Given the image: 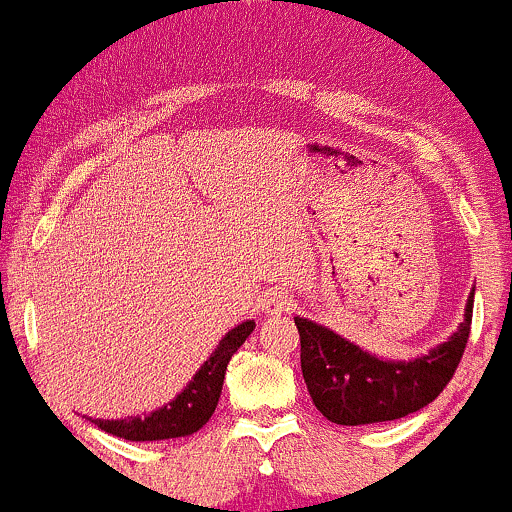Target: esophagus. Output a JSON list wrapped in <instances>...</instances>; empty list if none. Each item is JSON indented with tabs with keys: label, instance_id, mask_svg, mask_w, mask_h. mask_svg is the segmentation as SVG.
Wrapping results in <instances>:
<instances>
[{
	"label": "esophagus",
	"instance_id": "1",
	"mask_svg": "<svg viewBox=\"0 0 512 512\" xmlns=\"http://www.w3.org/2000/svg\"><path fill=\"white\" fill-rule=\"evenodd\" d=\"M293 305V298L289 296V291H281V289H272L262 296V310L267 315H281V313H289Z\"/></svg>",
	"mask_w": 512,
	"mask_h": 512
}]
</instances>
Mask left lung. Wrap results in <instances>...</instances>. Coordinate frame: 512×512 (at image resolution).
<instances>
[{
    "label": "left lung",
    "mask_w": 512,
    "mask_h": 512,
    "mask_svg": "<svg viewBox=\"0 0 512 512\" xmlns=\"http://www.w3.org/2000/svg\"><path fill=\"white\" fill-rule=\"evenodd\" d=\"M472 308L474 291L457 332L414 361H383L313 320L293 317L301 334L303 380L317 411L339 426H363L424 409L460 366L472 330Z\"/></svg>",
    "instance_id": "obj_1"
}]
</instances>
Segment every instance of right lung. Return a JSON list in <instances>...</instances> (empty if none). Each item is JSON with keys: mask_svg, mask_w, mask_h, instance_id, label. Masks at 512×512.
<instances>
[{"mask_svg": "<svg viewBox=\"0 0 512 512\" xmlns=\"http://www.w3.org/2000/svg\"><path fill=\"white\" fill-rule=\"evenodd\" d=\"M255 330V320L240 322L226 337L221 339L202 368L197 370L195 378L187 383L178 397L170 399L161 409L151 411L144 416H127V419H91L101 431L113 433L125 440H166V438H185L197 433L214 414L219 404L223 378L231 356L243 346L250 332Z\"/></svg>", "mask_w": 512, "mask_h": 512, "instance_id": "add662e5", "label": "right lung"}]
</instances>
